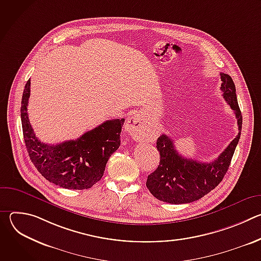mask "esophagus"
<instances>
[{
	"label": "esophagus",
	"mask_w": 261,
	"mask_h": 261,
	"mask_svg": "<svg viewBox=\"0 0 261 261\" xmlns=\"http://www.w3.org/2000/svg\"><path fill=\"white\" fill-rule=\"evenodd\" d=\"M125 129L134 139L141 138L144 133L142 117L139 114H133L130 116L126 121Z\"/></svg>",
	"instance_id": "1"
}]
</instances>
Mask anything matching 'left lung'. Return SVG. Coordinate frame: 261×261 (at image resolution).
Returning a JSON list of instances; mask_svg holds the SVG:
<instances>
[{
  "label": "left lung",
  "mask_w": 261,
  "mask_h": 261,
  "mask_svg": "<svg viewBox=\"0 0 261 261\" xmlns=\"http://www.w3.org/2000/svg\"><path fill=\"white\" fill-rule=\"evenodd\" d=\"M220 75L223 98L234 111L239 133L220 156L210 163L182 157L176 151L173 140L162 134L157 139L160 163L146 179L147 189L161 201L180 204L198 200L217 187L229 168L241 137L243 117L232 79L226 73H220Z\"/></svg>",
  "instance_id": "obj_1"
}]
</instances>
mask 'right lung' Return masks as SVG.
<instances>
[{"label":"right lung","instance_id":"obj_1","mask_svg":"<svg viewBox=\"0 0 261 261\" xmlns=\"http://www.w3.org/2000/svg\"><path fill=\"white\" fill-rule=\"evenodd\" d=\"M31 81L24 86L20 118L29 156L48 181L65 189H89L103 176L106 163L121 145L124 119L108 120L75 140L47 144L36 137L28 116Z\"/></svg>","mask_w":261,"mask_h":261}]
</instances>
